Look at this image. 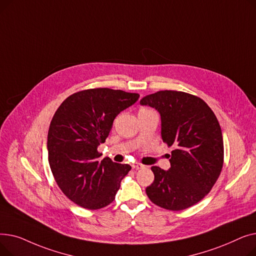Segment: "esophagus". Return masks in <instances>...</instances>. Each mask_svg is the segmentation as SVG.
<instances>
[{
    "label": "esophagus",
    "instance_id": "esophagus-1",
    "mask_svg": "<svg viewBox=\"0 0 256 256\" xmlns=\"http://www.w3.org/2000/svg\"><path fill=\"white\" fill-rule=\"evenodd\" d=\"M132 169H136V170L142 169V168L144 167L143 165H141V164H139V163H135V164H132Z\"/></svg>",
    "mask_w": 256,
    "mask_h": 256
}]
</instances>
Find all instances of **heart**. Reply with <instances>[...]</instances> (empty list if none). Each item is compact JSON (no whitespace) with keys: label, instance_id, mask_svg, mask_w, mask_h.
<instances>
[{"label":"heart","instance_id":"1","mask_svg":"<svg viewBox=\"0 0 256 256\" xmlns=\"http://www.w3.org/2000/svg\"><path fill=\"white\" fill-rule=\"evenodd\" d=\"M141 110H147V109H141Z\"/></svg>","mask_w":256,"mask_h":256}]
</instances>
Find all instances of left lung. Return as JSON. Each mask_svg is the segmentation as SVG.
Segmentation results:
<instances>
[{
	"label": "left lung",
	"instance_id": "obj_1",
	"mask_svg": "<svg viewBox=\"0 0 256 256\" xmlns=\"http://www.w3.org/2000/svg\"><path fill=\"white\" fill-rule=\"evenodd\" d=\"M160 116V137L173 146L168 170L152 166L146 188L152 202L170 210L190 208L217 182L223 166V137L216 115L201 98L180 91H158L140 100Z\"/></svg>",
	"mask_w": 256,
	"mask_h": 256
}]
</instances>
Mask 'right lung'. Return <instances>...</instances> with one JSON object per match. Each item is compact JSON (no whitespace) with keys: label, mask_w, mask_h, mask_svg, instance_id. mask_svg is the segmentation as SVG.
<instances>
[{"label":"right lung","mask_w":256,"mask_h":256,"mask_svg":"<svg viewBox=\"0 0 256 256\" xmlns=\"http://www.w3.org/2000/svg\"><path fill=\"white\" fill-rule=\"evenodd\" d=\"M138 93L88 89L67 98L54 115L48 134V163L61 191L76 204L98 210L110 204L132 169L110 158L98 160L100 144L116 116L139 100Z\"/></svg>","instance_id":"add662e5"}]
</instances>
